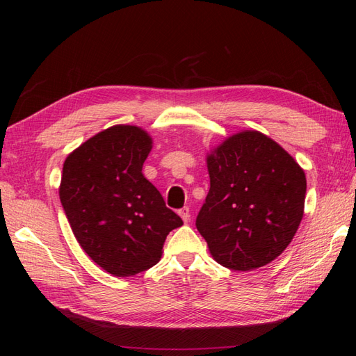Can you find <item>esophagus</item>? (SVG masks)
Wrapping results in <instances>:
<instances>
[{
    "label": "esophagus",
    "instance_id": "1",
    "mask_svg": "<svg viewBox=\"0 0 356 356\" xmlns=\"http://www.w3.org/2000/svg\"><path fill=\"white\" fill-rule=\"evenodd\" d=\"M178 213H179V217L182 218V221H184V222H188V221H190V208H188V207L181 208V209L178 211Z\"/></svg>",
    "mask_w": 356,
    "mask_h": 356
}]
</instances>
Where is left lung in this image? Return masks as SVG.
Listing matches in <instances>:
<instances>
[{"label": "left lung", "mask_w": 356, "mask_h": 356, "mask_svg": "<svg viewBox=\"0 0 356 356\" xmlns=\"http://www.w3.org/2000/svg\"><path fill=\"white\" fill-rule=\"evenodd\" d=\"M207 161L211 188L196 227L213 260L239 272L273 261L303 218V169L257 131L227 138Z\"/></svg>", "instance_id": "8db88e82"}]
</instances>
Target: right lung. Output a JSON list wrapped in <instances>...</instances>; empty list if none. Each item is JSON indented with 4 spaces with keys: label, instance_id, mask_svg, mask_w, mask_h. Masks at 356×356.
Listing matches in <instances>:
<instances>
[{
    "label": "right lung",
    "instance_id": "right-lung-1",
    "mask_svg": "<svg viewBox=\"0 0 356 356\" xmlns=\"http://www.w3.org/2000/svg\"><path fill=\"white\" fill-rule=\"evenodd\" d=\"M152 138L118 124L95 135L63 163L60 203L75 239L114 276H134L159 263L166 236L182 220L143 175Z\"/></svg>",
    "mask_w": 356,
    "mask_h": 356
}]
</instances>
